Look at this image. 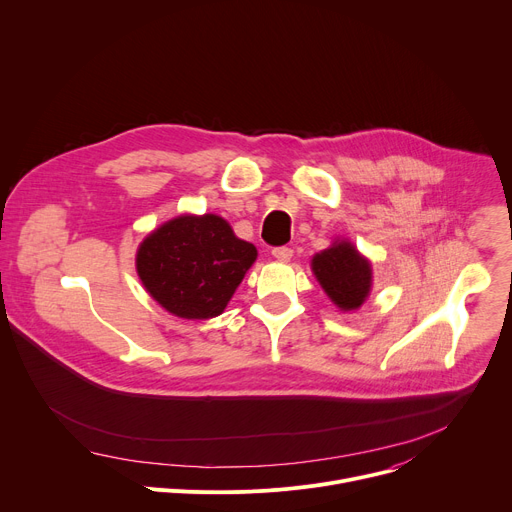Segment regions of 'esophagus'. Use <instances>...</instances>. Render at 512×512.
Segmentation results:
<instances>
[{"label": "esophagus", "instance_id": "34e87169", "mask_svg": "<svg viewBox=\"0 0 512 512\" xmlns=\"http://www.w3.org/2000/svg\"><path fill=\"white\" fill-rule=\"evenodd\" d=\"M271 255H273L277 261H289L291 257H294V249H289V247H275V249L271 251Z\"/></svg>", "mask_w": 512, "mask_h": 512}]
</instances>
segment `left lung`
Wrapping results in <instances>:
<instances>
[{"instance_id":"obj_1","label":"left lung","mask_w":512,"mask_h":512,"mask_svg":"<svg viewBox=\"0 0 512 512\" xmlns=\"http://www.w3.org/2000/svg\"><path fill=\"white\" fill-rule=\"evenodd\" d=\"M312 271L326 296L342 310H358L371 294L373 269L350 241H336L312 259Z\"/></svg>"}]
</instances>
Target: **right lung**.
I'll return each instance as SVG.
<instances>
[{
	"label": "right lung",
	"mask_w": 512,
	"mask_h": 512,
	"mask_svg": "<svg viewBox=\"0 0 512 512\" xmlns=\"http://www.w3.org/2000/svg\"><path fill=\"white\" fill-rule=\"evenodd\" d=\"M257 259L216 214H182L143 239L135 267L143 287L170 314L208 320L223 314Z\"/></svg>",
	"instance_id": "add662e5"
}]
</instances>
